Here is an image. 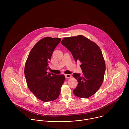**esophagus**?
I'll return each mask as SVG.
<instances>
[{
	"label": "esophagus",
	"instance_id": "esophagus-1",
	"mask_svg": "<svg viewBox=\"0 0 129 129\" xmlns=\"http://www.w3.org/2000/svg\"><path fill=\"white\" fill-rule=\"evenodd\" d=\"M71 77H72V75L71 74H65V77L66 78H70Z\"/></svg>",
	"mask_w": 129,
	"mask_h": 129
}]
</instances>
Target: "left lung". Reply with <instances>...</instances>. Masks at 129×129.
Segmentation results:
<instances>
[{"instance_id": "left-lung-1", "label": "left lung", "mask_w": 129, "mask_h": 129, "mask_svg": "<svg viewBox=\"0 0 129 129\" xmlns=\"http://www.w3.org/2000/svg\"><path fill=\"white\" fill-rule=\"evenodd\" d=\"M61 43L71 52L76 62L81 63L82 74H73L78 82L74 94L83 98L91 96L102 85L106 69L100 48L82 35L64 38Z\"/></svg>"}]
</instances>
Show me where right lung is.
I'll use <instances>...</instances> for the list:
<instances>
[{"label":"right lung","mask_w":129,"mask_h":129,"mask_svg":"<svg viewBox=\"0 0 129 129\" xmlns=\"http://www.w3.org/2000/svg\"><path fill=\"white\" fill-rule=\"evenodd\" d=\"M60 40L51 37L41 39L30 51L25 63L24 74L28 88L44 102L57 99L64 81V75L47 72L53 53Z\"/></svg>","instance_id":"1"}]
</instances>
